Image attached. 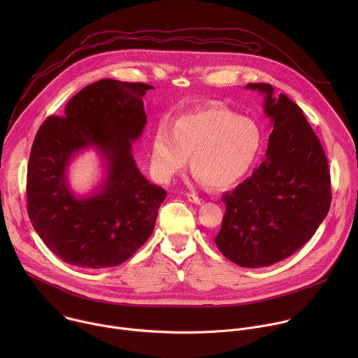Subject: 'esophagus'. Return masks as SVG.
<instances>
[{"mask_svg": "<svg viewBox=\"0 0 358 358\" xmlns=\"http://www.w3.org/2000/svg\"><path fill=\"white\" fill-rule=\"evenodd\" d=\"M185 195H187V199H188L189 202H192V203H196V206H199V203H202V202H203V201H202V198H199V196H198V195H195V194L187 192Z\"/></svg>", "mask_w": 358, "mask_h": 358, "instance_id": "esophagus-1", "label": "esophagus"}]
</instances>
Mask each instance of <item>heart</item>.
I'll list each match as a JSON object with an SVG mask.
<instances>
[{"label":"heart","instance_id":"obj_1","mask_svg":"<svg viewBox=\"0 0 358 358\" xmlns=\"http://www.w3.org/2000/svg\"><path fill=\"white\" fill-rule=\"evenodd\" d=\"M264 134L259 124L225 108L201 109L163 122L151 138L150 160L160 181L184 169L191 159L199 181L225 188L241 180L257 160Z\"/></svg>","mask_w":358,"mask_h":358}]
</instances>
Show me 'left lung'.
<instances>
[{"label": "left lung", "instance_id": "8db88e82", "mask_svg": "<svg viewBox=\"0 0 358 358\" xmlns=\"http://www.w3.org/2000/svg\"><path fill=\"white\" fill-rule=\"evenodd\" d=\"M245 89L265 96L264 112L272 124L265 162L232 192L215 238L218 249L243 268L280 262L315 235L330 202V171L324 150L303 110L269 83Z\"/></svg>", "mask_w": 358, "mask_h": 358}]
</instances>
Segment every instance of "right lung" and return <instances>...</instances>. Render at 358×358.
<instances>
[{"label": "right lung", "instance_id": "1", "mask_svg": "<svg viewBox=\"0 0 358 358\" xmlns=\"http://www.w3.org/2000/svg\"><path fill=\"white\" fill-rule=\"evenodd\" d=\"M145 83L101 79L76 93L65 117L39 127L28 163V215L34 229L66 264L100 269L127 261L150 238L167 196L138 170L131 145L147 124ZM93 148L106 174L89 194H75L67 167Z\"/></svg>", "mask_w": 358, "mask_h": 358}]
</instances>
